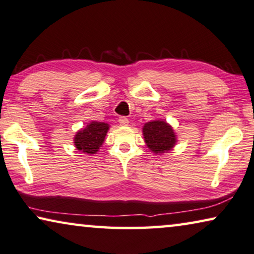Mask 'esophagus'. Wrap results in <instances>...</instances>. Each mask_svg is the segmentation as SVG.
I'll list each match as a JSON object with an SVG mask.
<instances>
[{
    "label": "esophagus",
    "instance_id": "esophagus-1",
    "mask_svg": "<svg viewBox=\"0 0 254 254\" xmlns=\"http://www.w3.org/2000/svg\"><path fill=\"white\" fill-rule=\"evenodd\" d=\"M119 122H120V124H121V126H122V127H127V124H128V120L127 119V117H120Z\"/></svg>",
    "mask_w": 254,
    "mask_h": 254
}]
</instances>
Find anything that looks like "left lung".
Returning a JSON list of instances; mask_svg holds the SVG:
<instances>
[{"instance_id": "1", "label": "left lung", "mask_w": 254, "mask_h": 254, "mask_svg": "<svg viewBox=\"0 0 254 254\" xmlns=\"http://www.w3.org/2000/svg\"><path fill=\"white\" fill-rule=\"evenodd\" d=\"M142 135L146 146L155 155L169 153L175 148L178 141L172 126L164 120H155L143 124Z\"/></svg>"}]
</instances>
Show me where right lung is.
<instances>
[{
	"label": "right lung",
	"instance_id": "right-lung-1",
	"mask_svg": "<svg viewBox=\"0 0 254 254\" xmlns=\"http://www.w3.org/2000/svg\"><path fill=\"white\" fill-rule=\"evenodd\" d=\"M109 127V124L105 122L92 121L88 123V126L82 127L74 135L75 148L84 154H97V151H99L100 147L103 146Z\"/></svg>",
	"mask_w": 254,
	"mask_h": 254
}]
</instances>
